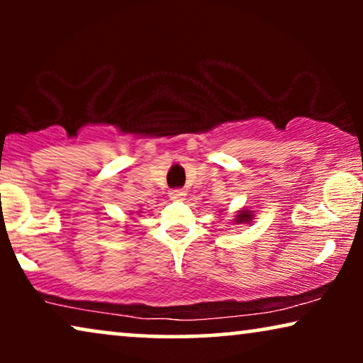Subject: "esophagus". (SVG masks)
<instances>
[{
	"mask_svg": "<svg viewBox=\"0 0 363 363\" xmlns=\"http://www.w3.org/2000/svg\"><path fill=\"white\" fill-rule=\"evenodd\" d=\"M185 195H186V193H185V190H182V188H177V190L170 191L172 200H183V196H185Z\"/></svg>",
	"mask_w": 363,
	"mask_h": 363,
	"instance_id": "1",
	"label": "esophagus"
}]
</instances>
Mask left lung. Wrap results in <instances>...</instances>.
Wrapping results in <instances>:
<instances>
[{
    "instance_id": "obj_1",
    "label": "left lung",
    "mask_w": 363,
    "mask_h": 363,
    "mask_svg": "<svg viewBox=\"0 0 363 363\" xmlns=\"http://www.w3.org/2000/svg\"><path fill=\"white\" fill-rule=\"evenodd\" d=\"M251 218V211H240L236 216V223H250Z\"/></svg>"
}]
</instances>
